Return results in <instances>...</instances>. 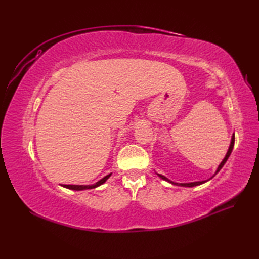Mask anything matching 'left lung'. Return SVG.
<instances>
[{"label": "left lung", "instance_id": "8db88e82", "mask_svg": "<svg viewBox=\"0 0 259 259\" xmlns=\"http://www.w3.org/2000/svg\"><path fill=\"white\" fill-rule=\"evenodd\" d=\"M233 146H234V135L232 136V139H231V144H230V147H229V149H228V152H227V154H226V156H225V159L223 160V162L219 164V166H218V168H217V170H216V173L215 174H217L219 170L222 169V167L225 165V163L227 162V160H228V158L230 156V154H231V152H232V149H233ZM162 179H164V180H166V182H168V183H170V184H173V185H179V186H183V187H194V186H199V185H202V184H204V183H206L207 180H203V182H195V183H188V184H177V183H174V182H170V180L168 179V178H166L165 176H163V175H160V174H158Z\"/></svg>", "mask_w": 259, "mask_h": 259}]
</instances>
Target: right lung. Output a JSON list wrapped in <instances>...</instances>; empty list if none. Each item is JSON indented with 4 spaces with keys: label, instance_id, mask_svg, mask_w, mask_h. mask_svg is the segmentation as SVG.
Wrapping results in <instances>:
<instances>
[{
    "label": "right lung",
    "instance_id": "1",
    "mask_svg": "<svg viewBox=\"0 0 259 259\" xmlns=\"http://www.w3.org/2000/svg\"><path fill=\"white\" fill-rule=\"evenodd\" d=\"M111 176V174H109L107 176H105L104 178H101L99 182H97L96 184L94 185H88V186H83V185H64L65 188H68V189H71V190H85V189H93V188H96L100 185H103L106 180Z\"/></svg>",
    "mask_w": 259,
    "mask_h": 259
}]
</instances>
